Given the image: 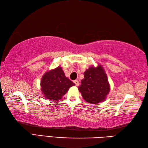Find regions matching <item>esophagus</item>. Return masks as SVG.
Segmentation results:
<instances>
[{
    "instance_id": "34e87169",
    "label": "esophagus",
    "mask_w": 148,
    "mask_h": 148,
    "mask_svg": "<svg viewBox=\"0 0 148 148\" xmlns=\"http://www.w3.org/2000/svg\"><path fill=\"white\" fill-rule=\"evenodd\" d=\"M74 83H75V84H76V86H79V81H78V80H75V81H74Z\"/></svg>"
}]
</instances>
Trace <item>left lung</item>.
<instances>
[{
	"mask_svg": "<svg viewBox=\"0 0 148 148\" xmlns=\"http://www.w3.org/2000/svg\"><path fill=\"white\" fill-rule=\"evenodd\" d=\"M83 98L88 103L95 104L104 100L109 92L110 86L108 77L103 68L99 65L97 68L90 67L84 73L78 88Z\"/></svg>",
	"mask_w": 148,
	"mask_h": 148,
	"instance_id": "left-lung-1",
	"label": "left lung"
}]
</instances>
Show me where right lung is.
Listing matches in <instances>:
<instances>
[{
    "label": "right lung",
    "instance_id": "1",
    "mask_svg": "<svg viewBox=\"0 0 148 148\" xmlns=\"http://www.w3.org/2000/svg\"><path fill=\"white\" fill-rule=\"evenodd\" d=\"M42 92L47 99L53 101L62 99L69 88L75 85L65 77L60 67L46 72L40 81Z\"/></svg>",
    "mask_w": 148,
    "mask_h": 148
}]
</instances>
